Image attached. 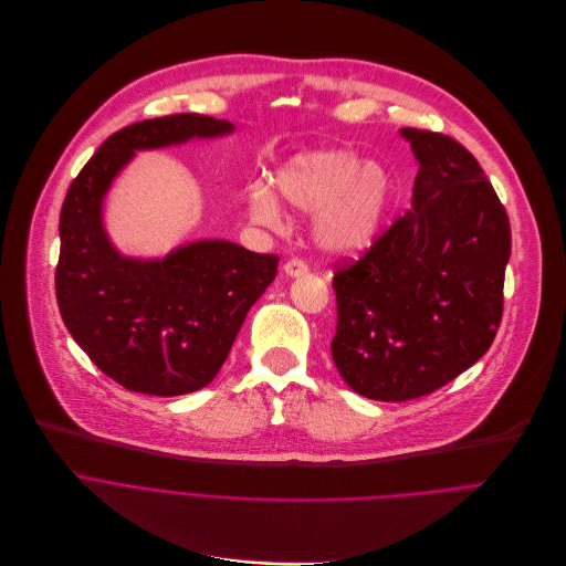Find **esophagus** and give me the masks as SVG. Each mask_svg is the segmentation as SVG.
Segmentation results:
<instances>
[{
    "instance_id": "obj_1",
    "label": "esophagus",
    "mask_w": 566,
    "mask_h": 566,
    "mask_svg": "<svg viewBox=\"0 0 566 566\" xmlns=\"http://www.w3.org/2000/svg\"><path fill=\"white\" fill-rule=\"evenodd\" d=\"M283 270H285L287 276H303V274H307V263L301 261V259H290V261L283 265Z\"/></svg>"
}]
</instances>
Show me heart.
Here are the masks:
<instances>
[{
	"instance_id": "heart-1",
	"label": "heart",
	"mask_w": 566,
	"mask_h": 566,
	"mask_svg": "<svg viewBox=\"0 0 566 566\" xmlns=\"http://www.w3.org/2000/svg\"><path fill=\"white\" fill-rule=\"evenodd\" d=\"M274 190L287 205L316 209L312 232L327 252H357L381 230L392 202V180L377 163H364L348 149L307 151L290 158L276 169ZM250 216L279 228L283 211L268 185L248 193Z\"/></svg>"
}]
</instances>
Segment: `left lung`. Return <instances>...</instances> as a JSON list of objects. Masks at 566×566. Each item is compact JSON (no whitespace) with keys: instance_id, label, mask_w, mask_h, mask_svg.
Listing matches in <instances>:
<instances>
[{"instance_id":"1","label":"left lung","mask_w":566,"mask_h":566,"mask_svg":"<svg viewBox=\"0 0 566 566\" xmlns=\"http://www.w3.org/2000/svg\"><path fill=\"white\" fill-rule=\"evenodd\" d=\"M401 136L419 160L412 207L332 279L334 366L377 401L430 395L482 359L511 256L506 209L473 154L426 129Z\"/></svg>"}]
</instances>
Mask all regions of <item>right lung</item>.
<instances>
[{
  "instance_id": "right-lung-1",
  "label": "right lung",
  "mask_w": 566,
  "mask_h": 566,
  "mask_svg": "<svg viewBox=\"0 0 566 566\" xmlns=\"http://www.w3.org/2000/svg\"><path fill=\"white\" fill-rule=\"evenodd\" d=\"M232 129L200 113L129 125L102 143L66 191L55 268L60 314L88 359L132 392L174 397L205 388L274 281L279 256L200 241L163 261L125 259L102 230V198L136 149Z\"/></svg>"
}]
</instances>
